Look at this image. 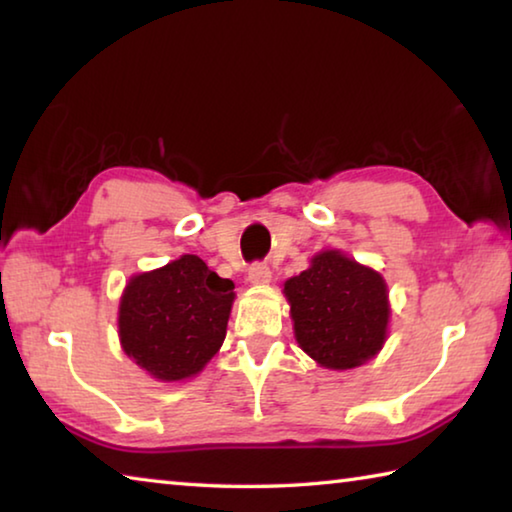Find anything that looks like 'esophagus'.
<instances>
[{"instance_id": "34e87169", "label": "esophagus", "mask_w": 512, "mask_h": 512, "mask_svg": "<svg viewBox=\"0 0 512 512\" xmlns=\"http://www.w3.org/2000/svg\"><path fill=\"white\" fill-rule=\"evenodd\" d=\"M248 282L255 284V287H259V284H268L271 282V268L266 264H253L248 268Z\"/></svg>"}]
</instances>
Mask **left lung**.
Listing matches in <instances>:
<instances>
[{"label":"left lung","mask_w":512,"mask_h":512,"mask_svg":"<svg viewBox=\"0 0 512 512\" xmlns=\"http://www.w3.org/2000/svg\"><path fill=\"white\" fill-rule=\"evenodd\" d=\"M293 334L318 366L350 370L375 359L388 339L391 300L381 273L343 250H320L284 282Z\"/></svg>","instance_id":"1"}]
</instances>
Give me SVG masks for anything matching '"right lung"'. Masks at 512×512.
<instances>
[{
	"label": "right lung",
	"mask_w": 512,
	"mask_h": 512,
	"mask_svg": "<svg viewBox=\"0 0 512 512\" xmlns=\"http://www.w3.org/2000/svg\"><path fill=\"white\" fill-rule=\"evenodd\" d=\"M232 302L235 284L198 255L137 273L119 298L121 350L164 384L192 379L221 350Z\"/></svg>",
	"instance_id": "add662e5"
}]
</instances>
